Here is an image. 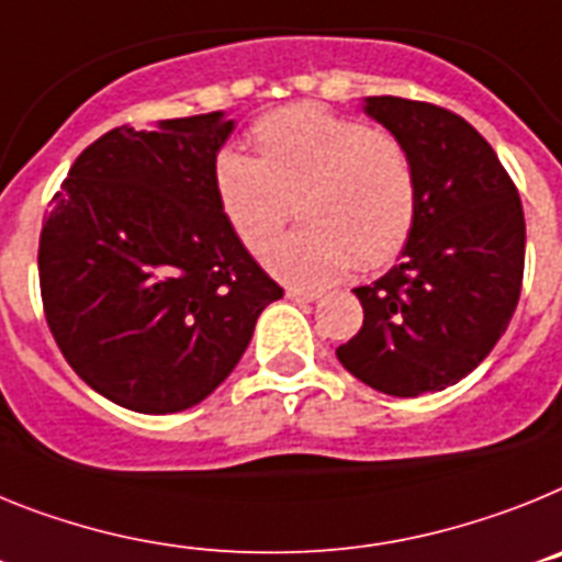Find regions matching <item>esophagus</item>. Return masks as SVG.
Instances as JSON below:
<instances>
[{
    "instance_id": "34e87169",
    "label": "esophagus",
    "mask_w": 562,
    "mask_h": 562,
    "mask_svg": "<svg viewBox=\"0 0 562 562\" xmlns=\"http://www.w3.org/2000/svg\"><path fill=\"white\" fill-rule=\"evenodd\" d=\"M285 296L291 302H314L319 294H316V291H308V288L291 285V288H285Z\"/></svg>"
}]
</instances>
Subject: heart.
Returning <instances> with one entry per match:
<instances>
[{
	"label": "heart",
	"mask_w": 562,
	"mask_h": 562,
	"mask_svg": "<svg viewBox=\"0 0 562 562\" xmlns=\"http://www.w3.org/2000/svg\"><path fill=\"white\" fill-rule=\"evenodd\" d=\"M257 158L226 149L214 166L223 214L260 254L290 220L306 226L268 249L266 266L294 285H325L356 266L375 271L404 251L418 214L413 155L387 130L322 104H291L251 126Z\"/></svg>",
	"instance_id": "1"
}]
</instances>
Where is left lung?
Listing matches in <instances>:
<instances>
[{"mask_svg":"<svg viewBox=\"0 0 562 562\" xmlns=\"http://www.w3.org/2000/svg\"><path fill=\"white\" fill-rule=\"evenodd\" d=\"M364 112L413 155L418 214L398 266L353 288L364 322L336 356L387 396L438 393L509 328L524 285V206L495 149L456 112L396 95H373Z\"/></svg>","mask_w":562,"mask_h":562,"instance_id":"1","label":"left lung"}]
</instances>
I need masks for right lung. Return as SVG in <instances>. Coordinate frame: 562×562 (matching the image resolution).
<instances>
[{
  "label": "right lung",
  "mask_w": 562,
  "mask_h": 562,
  "mask_svg": "<svg viewBox=\"0 0 562 562\" xmlns=\"http://www.w3.org/2000/svg\"><path fill=\"white\" fill-rule=\"evenodd\" d=\"M232 130L223 112L115 126L78 155L42 226L53 339L95 393L135 413L203 402L282 296L217 198Z\"/></svg>",
  "instance_id": "1"
}]
</instances>
